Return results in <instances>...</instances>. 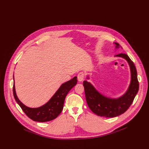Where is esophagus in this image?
I'll return each instance as SVG.
<instances>
[{
    "label": "esophagus",
    "instance_id": "1",
    "mask_svg": "<svg viewBox=\"0 0 149 149\" xmlns=\"http://www.w3.org/2000/svg\"><path fill=\"white\" fill-rule=\"evenodd\" d=\"M77 78H78V80L79 82H81L84 80V74L82 72H80L79 73H78V75H77Z\"/></svg>",
    "mask_w": 149,
    "mask_h": 149
}]
</instances>
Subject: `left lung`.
Listing matches in <instances>:
<instances>
[{"label": "left lung", "instance_id": "left-lung-1", "mask_svg": "<svg viewBox=\"0 0 149 149\" xmlns=\"http://www.w3.org/2000/svg\"><path fill=\"white\" fill-rule=\"evenodd\" d=\"M116 48H119V44L115 42ZM124 58L128 62L131 71V82L125 93L117 98H111L100 93L87 81L83 82L86 98L90 110L95 114L105 117H114L125 113L132 104L139 88L137 73L133 62L125 54L116 55ZM88 79L89 77H88Z\"/></svg>", "mask_w": 149, "mask_h": 149}]
</instances>
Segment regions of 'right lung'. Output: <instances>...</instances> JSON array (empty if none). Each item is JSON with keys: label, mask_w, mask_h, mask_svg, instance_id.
Listing matches in <instances>:
<instances>
[{"label": "right lung", "mask_w": 149, "mask_h": 149, "mask_svg": "<svg viewBox=\"0 0 149 149\" xmlns=\"http://www.w3.org/2000/svg\"><path fill=\"white\" fill-rule=\"evenodd\" d=\"M77 77L62 84L55 94L45 104L38 108H29L25 105L17 98L15 82L13 87L14 98L26 115L35 121L46 122L56 118L61 113L64 104L65 98L69 91L77 83Z\"/></svg>", "instance_id": "1"}]
</instances>
